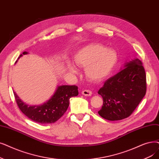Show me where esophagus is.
Returning a JSON list of instances; mask_svg holds the SVG:
<instances>
[{
    "label": "esophagus",
    "instance_id": "esophagus-1",
    "mask_svg": "<svg viewBox=\"0 0 159 159\" xmlns=\"http://www.w3.org/2000/svg\"><path fill=\"white\" fill-rule=\"evenodd\" d=\"M82 94L84 96H90L92 95V92L89 89H84L82 91Z\"/></svg>",
    "mask_w": 159,
    "mask_h": 159
}]
</instances>
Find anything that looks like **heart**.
<instances>
[{
  "label": "heart",
  "mask_w": 159,
  "mask_h": 159,
  "mask_svg": "<svg viewBox=\"0 0 159 159\" xmlns=\"http://www.w3.org/2000/svg\"><path fill=\"white\" fill-rule=\"evenodd\" d=\"M75 65L85 69L86 78L93 82L102 81L111 74L118 61L116 51L107 49L100 43H92L81 47L73 56ZM69 71L77 73L75 67L68 64Z\"/></svg>",
  "instance_id": "heart-1"
}]
</instances>
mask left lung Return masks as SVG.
<instances>
[{
	"label": "left lung",
	"instance_id": "1",
	"mask_svg": "<svg viewBox=\"0 0 159 159\" xmlns=\"http://www.w3.org/2000/svg\"><path fill=\"white\" fill-rule=\"evenodd\" d=\"M123 67L107 80L98 91L103 99L98 114L109 121L127 118L146 95V75L142 61L134 58Z\"/></svg>",
	"mask_w": 159,
	"mask_h": 159
}]
</instances>
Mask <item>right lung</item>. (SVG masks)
<instances>
[{
	"label": "right lung",
	"instance_id": "right-lung-1",
	"mask_svg": "<svg viewBox=\"0 0 159 159\" xmlns=\"http://www.w3.org/2000/svg\"><path fill=\"white\" fill-rule=\"evenodd\" d=\"M23 54H27L28 52H23ZM21 57L23 54H20L18 59ZM13 93L19 109L26 116L38 123L45 124L52 123L58 120L66 112L70 98L77 96L79 92L78 87L76 86H58L51 98L39 105H27L14 91Z\"/></svg>",
	"mask_w": 159,
	"mask_h": 159
}]
</instances>
